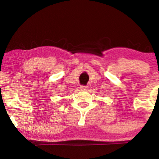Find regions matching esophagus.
<instances>
[{
    "instance_id": "1",
    "label": "esophagus",
    "mask_w": 159,
    "mask_h": 159,
    "mask_svg": "<svg viewBox=\"0 0 159 159\" xmlns=\"http://www.w3.org/2000/svg\"><path fill=\"white\" fill-rule=\"evenodd\" d=\"M80 90L86 91V90H88V86H83V85H82V86H80Z\"/></svg>"
}]
</instances>
